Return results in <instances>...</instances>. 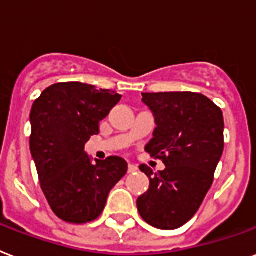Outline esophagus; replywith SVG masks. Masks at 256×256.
I'll return each mask as SVG.
<instances>
[{
	"label": "esophagus",
	"mask_w": 256,
	"mask_h": 256,
	"mask_svg": "<svg viewBox=\"0 0 256 256\" xmlns=\"http://www.w3.org/2000/svg\"><path fill=\"white\" fill-rule=\"evenodd\" d=\"M138 170V168L134 164H128V173H136Z\"/></svg>",
	"instance_id": "obj_1"
}]
</instances>
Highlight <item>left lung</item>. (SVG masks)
Listing matches in <instances>:
<instances>
[{
  "mask_svg": "<svg viewBox=\"0 0 256 256\" xmlns=\"http://www.w3.org/2000/svg\"><path fill=\"white\" fill-rule=\"evenodd\" d=\"M142 102L154 115L153 138L145 150L162 160L165 169H141L150 180L136 200L146 223L176 230L198 212L214 182L224 149L223 112L198 92H144Z\"/></svg>",
  "mask_w": 256,
  "mask_h": 256,
  "instance_id": "left-lung-1",
  "label": "left lung"
}]
</instances>
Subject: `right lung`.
I'll return each instance as SVG.
<instances>
[{
  "instance_id": "1",
  "label": "right lung",
  "mask_w": 256,
  "mask_h": 256,
  "mask_svg": "<svg viewBox=\"0 0 256 256\" xmlns=\"http://www.w3.org/2000/svg\"><path fill=\"white\" fill-rule=\"evenodd\" d=\"M120 94L67 82L50 86L33 103L29 146L48 204L64 222L83 224L102 214L108 193L126 174L120 157L95 160L84 152Z\"/></svg>"
}]
</instances>
